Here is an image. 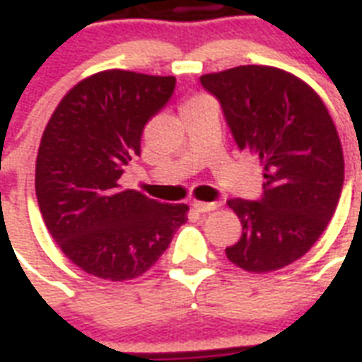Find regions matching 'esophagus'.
I'll return each mask as SVG.
<instances>
[{
    "mask_svg": "<svg viewBox=\"0 0 362 362\" xmlns=\"http://www.w3.org/2000/svg\"><path fill=\"white\" fill-rule=\"evenodd\" d=\"M193 207L199 213H209V211H215L216 204L215 202H194Z\"/></svg>",
    "mask_w": 362,
    "mask_h": 362,
    "instance_id": "obj_1",
    "label": "esophagus"
}]
</instances>
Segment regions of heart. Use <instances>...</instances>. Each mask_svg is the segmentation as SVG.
<instances>
[{
  "mask_svg": "<svg viewBox=\"0 0 362 362\" xmlns=\"http://www.w3.org/2000/svg\"><path fill=\"white\" fill-rule=\"evenodd\" d=\"M199 100H202V98H194V100H191L189 103H193V102H199Z\"/></svg>",
  "mask_w": 362,
  "mask_h": 362,
  "instance_id": "1",
  "label": "heart"
}]
</instances>
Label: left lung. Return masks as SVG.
<instances>
[{
    "label": "left lung",
    "mask_w": 362,
    "mask_h": 362,
    "mask_svg": "<svg viewBox=\"0 0 362 362\" xmlns=\"http://www.w3.org/2000/svg\"><path fill=\"white\" fill-rule=\"evenodd\" d=\"M200 83L218 100L238 149L262 165L259 199L228 200L242 235L226 255L251 273L290 266L322 235L341 199L344 158L332 116L312 87L275 67L242 65Z\"/></svg>",
    "instance_id": "1"
}]
</instances>
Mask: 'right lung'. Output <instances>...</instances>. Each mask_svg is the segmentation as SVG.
Masks as SVG:
<instances>
[{
    "label": "right lung",
    "instance_id": "add662e5",
    "mask_svg": "<svg viewBox=\"0 0 362 362\" xmlns=\"http://www.w3.org/2000/svg\"><path fill=\"white\" fill-rule=\"evenodd\" d=\"M175 76L98 72L72 87L43 131L36 197L50 237L67 259L105 281L142 275L187 220L185 204L124 189L122 175L147 122L168 105Z\"/></svg>",
    "mask_w": 362,
    "mask_h": 362
}]
</instances>
